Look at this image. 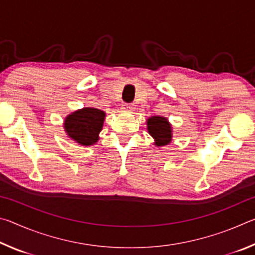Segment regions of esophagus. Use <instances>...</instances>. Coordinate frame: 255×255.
<instances>
[{
    "instance_id": "1",
    "label": "esophagus",
    "mask_w": 255,
    "mask_h": 255,
    "mask_svg": "<svg viewBox=\"0 0 255 255\" xmlns=\"http://www.w3.org/2000/svg\"><path fill=\"white\" fill-rule=\"evenodd\" d=\"M122 109L125 111V112H132L133 109H135V106L132 105V103H124Z\"/></svg>"
}]
</instances>
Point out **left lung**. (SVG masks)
<instances>
[{
  "instance_id": "obj_1",
  "label": "left lung",
  "mask_w": 255,
  "mask_h": 255,
  "mask_svg": "<svg viewBox=\"0 0 255 255\" xmlns=\"http://www.w3.org/2000/svg\"><path fill=\"white\" fill-rule=\"evenodd\" d=\"M147 129L155 139V144L163 146L169 144L172 138L171 125L167 123L166 118L152 117L147 120Z\"/></svg>"
}]
</instances>
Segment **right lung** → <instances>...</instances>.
<instances>
[{
    "label": "right lung",
    "mask_w": 255,
    "mask_h": 255,
    "mask_svg": "<svg viewBox=\"0 0 255 255\" xmlns=\"http://www.w3.org/2000/svg\"><path fill=\"white\" fill-rule=\"evenodd\" d=\"M105 112L96 108H83L65 119V131L72 139L84 146L97 143L105 120Z\"/></svg>",
    "instance_id": "1"
}]
</instances>
